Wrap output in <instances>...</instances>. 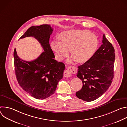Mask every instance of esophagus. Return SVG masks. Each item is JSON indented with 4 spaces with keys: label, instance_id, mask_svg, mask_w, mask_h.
Listing matches in <instances>:
<instances>
[{
    "label": "esophagus",
    "instance_id": "esophagus-1",
    "mask_svg": "<svg viewBox=\"0 0 127 127\" xmlns=\"http://www.w3.org/2000/svg\"><path fill=\"white\" fill-rule=\"evenodd\" d=\"M76 68L75 66H69L66 68V69L64 71V76L66 78L71 77L72 74L76 73Z\"/></svg>",
    "mask_w": 127,
    "mask_h": 127
}]
</instances>
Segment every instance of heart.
I'll return each mask as SVG.
<instances>
[{"label":"heart","mask_w":127,"mask_h":127,"mask_svg":"<svg viewBox=\"0 0 127 127\" xmlns=\"http://www.w3.org/2000/svg\"><path fill=\"white\" fill-rule=\"evenodd\" d=\"M58 38L60 41H52L51 47L60 61L68 56L70 50L72 56L67 60L69 63L72 61L78 63L87 61L93 56L98 46L96 36L87 30L64 31L60 33Z\"/></svg>","instance_id":"obj_1"}]
</instances>
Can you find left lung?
<instances>
[{
  "instance_id": "1",
  "label": "left lung",
  "mask_w": 127,
  "mask_h": 127,
  "mask_svg": "<svg viewBox=\"0 0 127 127\" xmlns=\"http://www.w3.org/2000/svg\"><path fill=\"white\" fill-rule=\"evenodd\" d=\"M102 43L90 59L78 67L77 76L82 80L83 86L76 95L84 101H92L99 97L113 81L115 49L104 34Z\"/></svg>"
}]
</instances>
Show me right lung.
<instances>
[{"label": "right lung", "mask_w": 127, "mask_h": 127, "mask_svg": "<svg viewBox=\"0 0 127 127\" xmlns=\"http://www.w3.org/2000/svg\"><path fill=\"white\" fill-rule=\"evenodd\" d=\"M49 25L32 26L20 39L33 37L41 44L44 52L33 61H24L14 50V63L18 83L27 93L35 98L45 99L55 93L58 83L63 78L65 66L54 59L49 40L53 32Z\"/></svg>", "instance_id": "add662e5"}]
</instances>
